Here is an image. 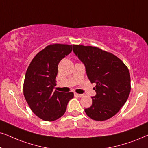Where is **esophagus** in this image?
Instances as JSON below:
<instances>
[{"label": "esophagus", "mask_w": 148, "mask_h": 148, "mask_svg": "<svg viewBox=\"0 0 148 148\" xmlns=\"http://www.w3.org/2000/svg\"><path fill=\"white\" fill-rule=\"evenodd\" d=\"M75 94V96L79 97V98H82V97L84 96L83 94H79V93H74Z\"/></svg>", "instance_id": "esophagus-1"}]
</instances>
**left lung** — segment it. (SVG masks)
I'll return each mask as SVG.
<instances>
[{
    "mask_svg": "<svg viewBox=\"0 0 148 148\" xmlns=\"http://www.w3.org/2000/svg\"><path fill=\"white\" fill-rule=\"evenodd\" d=\"M73 52L85 65L91 83L96 84L92 105L85 112L96 121L111 118L118 113L130 94L128 68L115 55L99 48L73 45Z\"/></svg>",
    "mask_w": 148,
    "mask_h": 148,
    "instance_id": "left-lung-1",
    "label": "left lung"
}]
</instances>
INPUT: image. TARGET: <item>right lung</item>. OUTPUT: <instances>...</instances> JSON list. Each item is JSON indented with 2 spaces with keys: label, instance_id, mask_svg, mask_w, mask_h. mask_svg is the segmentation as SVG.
I'll return each mask as SVG.
<instances>
[{
  "label": "right lung",
  "instance_id": "obj_1",
  "mask_svg": "<svg viewBox=\"0 0 148 148\" xmlns=\"http://www.w3.org/2000/svg\"><path fill=\"white\" fill-rule=\"evenodd\" d=\"M72 51L70 45H49L35 55L27 69L23 87L24 98L33 113L43 120L60 118L68 102L74 98L72 92L53 91L59 63Z\"/></svg>",
  "mask_w": 148,
  "mask_h": 148
}]
</instances>
